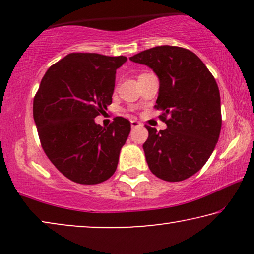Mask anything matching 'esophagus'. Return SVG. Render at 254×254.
<instances>
[{
  "label": "esophagus",
  "mask_w": 254,
  "mask_h": 254,
  "mask_svg": "<svg viewBox=\"0 0 254 254\" xmlns=\"http://www.w3.org/2000/svg\"><path fill=\"white\" fill-rule=\"evenodd\" d=\"M130 126H131V128H135V127L141 126V124L138 123L137 120H130Z\"/></svg>",
  "instance_id": "34e87169"
}]
</instances>
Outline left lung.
I'll use <instances>...</instances> for the list:
<instances>
[{
    "label": "left lung",
    "mask_w": 254,
    "mask_h": 254,
    "mask_svg": "<svg viewBox=\"0 0 254 254\" xmlns=\"http://www.w3.org/2000/svg\"><path fill=\"white\" fill-rule=\"evenodd\" d=\"M145 64L159 79L155 107L168 128L145 126L143 150L150 171L166 182H182L196 173L214 151L222 126L221 98L214 76L186 48L157 46L129 58Z\"/></svg>",
    "instance_id": "left-lung-1"
}]
</instances>
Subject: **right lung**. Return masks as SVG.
Instances as JSON below:
<instances>
[{
	"instance_id": "right-lung-1",
	"label": "right lung",
	"mask_w": 254,
	"mask_h": 254,
	"mask_svg": "<svg viewBox=\"0 0 254 254\" xmlns=\"http://www.w3.org/2000/svg\"><path fill=\"white\" fill-rule=\"evenodd\" d=\"M126 61V57L70 53L41 79L33 100L41 145L72 182L95 185L116 172L130 123L117 117L104 128L95 118L112 103L117 69Z\"/></svg>"
}]
</instances>
